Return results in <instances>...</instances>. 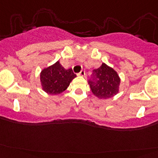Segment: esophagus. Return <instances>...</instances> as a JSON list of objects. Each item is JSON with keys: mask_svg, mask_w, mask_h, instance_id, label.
<instances>
[{"mask_svg": "<svg viewBox=\"0 0 158 158\" xmlns=\"http://www.w3.org/2000/svg\"><path fill=\"white\" fill-rule=\"evenodd\" d=\"M78 75H79V76H85V70H82V71H81Z\"/></svg>", "mask_w": 158, "mask_h": 158, "instance_id": "esophagus-1", "label": "esophagus"}]
</instances>
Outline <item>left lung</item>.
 Returning a JSON list of instances; mask_svg holds the SVG:
<instances>
[{
  "instance_id": "obj_1",
  "label": "left lung",
  "mask_w": 158,
  "mask_h": 158,
  "mask_svg": "<svg viewBox=\"0 0 158 158\" xmlns=\"http://www.w3.org/2000/svg\"><path fill=\"white\" fill-rule=\"evenodd\" d=\"M88 82L92 93L95 96L107 99L118 92L120 78L112 68L102 63L99 68L92 70Z\"/></svg>"
}]
</instances>
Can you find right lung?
I'll use <instances>...</instances> for the list:
<instances>
[{
    "label": "right lung",
    "mask_w": 158,
    "mask_h": 158,
    "mask_svg": "<svg viewBox=\"0 0 158 158\" xmlns=\"http://www.w3.org/2000/svg\"><path fill=\"white\" fill-rule=\"evenodd\" d=\"M75 77L76 75L73 69H66L58 61L41 72L40 82L46 92L50 95H58L68 88Z\"/></svg>",
    "instance_id": "right-lung-1"
}]
</instances>
